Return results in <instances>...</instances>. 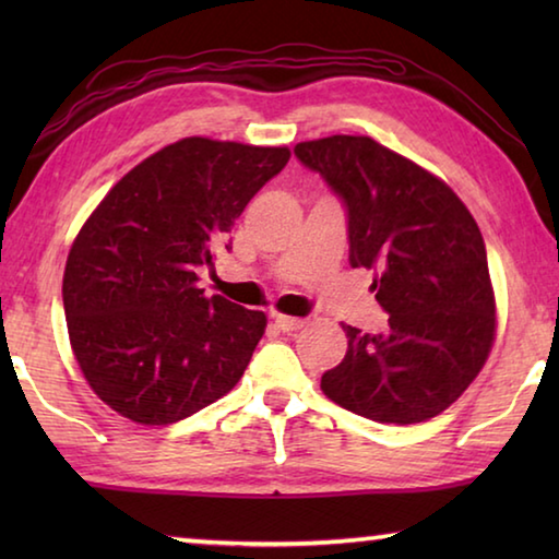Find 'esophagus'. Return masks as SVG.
<instances>
[{
    "label": "esophagus",
    "instance_id": "1",
    "mask_svg": "<svg viewBox=\"0 0 559 559\" xmlns=\"http://www.w3.org/2000/svg\"><path fill=\"white\" fill-rule=\"evenodd\" d=\"M273 323H276L281 333H296V330L302 328V320L290 316H273Z\"/></svg>",
    "mask_w": 559,
    "mask_h": 559
}]
</instances>
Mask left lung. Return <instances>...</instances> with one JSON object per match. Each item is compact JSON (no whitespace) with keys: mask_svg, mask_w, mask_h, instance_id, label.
I'll use <instances>...</instances> for the list:
<instances>
[{"mask_svg":"<svg viewBox=\"0 0 559 559\" xmlns=\"http://www.w3.org/2000/svg\"><path fill=\"white\" fill-rule=\"evenodd\" d=\"M296 157L347 210L349 266L374 269L384 333L343 325L347 353L328 370V400L380 424L441 414L486 365L496 298L486 243L453 189L365 135L298 143Z\"/></svg>","mask_w":559,"mask_h":559,"instance_id":"obj_1","label":"left lung"}]
</instances>
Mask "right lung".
<instances>
[{"label":"right lung","mask_w":559,"mask_h":559,"mask_svg":"<svg viewBox=\"0 0 559 559\" xmlns=\"http://www.w3.org/2000/svg\"><path fill=\"white\" fill-rule=\"evenodd\" d=\"M288 157V147L185 138L132 167L83 224L63 271L66 325L110 409L165 427L241 380L266 316L206 298L197 271L231 251L234 222Z\"/></svg>","instance_id":"obj_1"}]
</instances>
